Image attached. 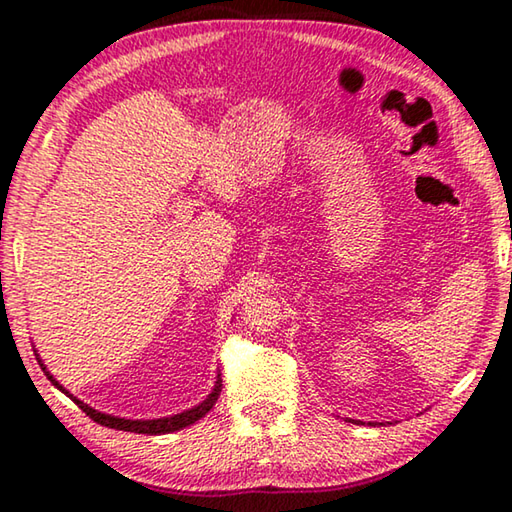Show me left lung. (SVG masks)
<instances>
[{
	"instance_id": "1",
	"label": "left lung",
	"mask_w": 512,
	"mask_h": 512,
	"mask_svg": "<svg viewBox=\"0 0 512 512\" xmlns=\"http://www.w3.org/2000/svg\"><path fill=\"white\" fill-rule=\"evenodd\" d=\"M370 424H375V422H370Z\"/></svg>"
}]
</instances>
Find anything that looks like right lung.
<instances>
[{
    "instance_id": "1",
    "label": "right lung",
    "mask_w": 512,
    "mask_h": 512,
    "mask_svg": "<svg viewBox=\"0 0 512 512\" xmlns=\"http://www.w3.org/2000/svg\"><path fill=\"white\" fill-rule=\"evenodd\" d=\"M36 357H38V350H36ZM38 363L40 368L45 370V375L49 377L51 384H54L58 391H63L69 400H74L76 404H79V409H83L85 413L90 415V418L94 422L103 424V427H110V429H119V431H133V433H149V436H160V433H171V431H180L189 427V424H194L196 420H201L205 413H210L212 406L216 404V400H219V393H221V375L216 377L214 381V388L212 393L205 397L203 402H198L196 406H192V409H187L183 413H176V415H167V418H153V420H128V418H119V415H110V413H101L97 409H92L90 404L81 402L79 397H74L72 393L67 391V388L63 384H58V381L54 379V375L47 370L45 363H42V359L38 357Z\"/></svg>"
}]
</instances>
